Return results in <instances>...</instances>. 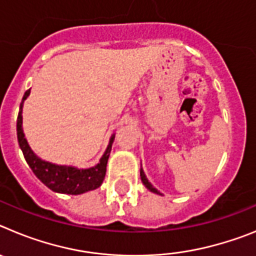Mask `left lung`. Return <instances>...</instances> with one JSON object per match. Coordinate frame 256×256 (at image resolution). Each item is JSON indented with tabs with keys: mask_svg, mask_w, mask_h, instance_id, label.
<instances>
[{
	"mask_svg": "<svg viewBox=\"0 0 256 256\" xmlns=\"http://www.w3.org/2000/svg\"><path fill=\"white\" fill-rule=\"evenodd\" d=\"M140 174H141V180H142V183H144V187H146V188H148V191L154 192V194H156V195H162V194H160V192L158 191V190H156L155 187H154L150 182H148V177H146V174H144V169H142V168H141V170H140Z\"/></svg>",
	"mask_w": 256,
	"mask_h": 256,
	"instance_id": "8db88e82",
	"label": "left lung"
}]
</instances>
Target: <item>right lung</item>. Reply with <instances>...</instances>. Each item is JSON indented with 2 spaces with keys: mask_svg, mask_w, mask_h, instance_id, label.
Listing matches in <instances>:
<instances>
[{
  "mask_svg": "<svg viewBox=\"0 0 256 256\" xmlns=\"http://www.w3.org/2000/svg\"><path fill=\"white\" fill-rule=\"evenodd\" d=\"M30 94V90L24 94L22 104H20L19 115L16 120V133L18 142L22 151V155L26 158V162L36 174V177L40 182L46 184L50 190L58 194H66V195H82L84 192L94 191L102 184L104 178L106 174V165H108V156L112 151V142H114L115 134H112L108 141V148L105 152L101 156L100 162L91 168H78L73 165H61L55 162H47L40 159V156L36 155L29 146L26 138L24 130H22V106L24 101Z\"/></svg>",
  "mask_w": 256,
  "mask_h": 256,
  "instance_id": "right-lung-1",
  "label": "right lung"
}]
</instances>
